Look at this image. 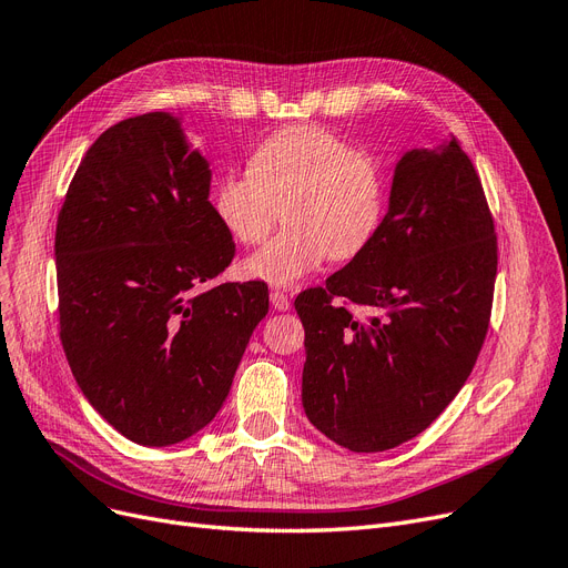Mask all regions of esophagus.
<instances>
[{
    "mask_svg": "<svg viewBox=\"0 0 568 568\" xmlns=\"http://www.w3.org/2000/svg\"><path fill=\"white\" fill-rule=\"evenodd\" d=\"M271 304H274L276 311H287L290 308V297L283 290H271Z\"/></svg>",
    "mask_w": 568,
    "mask_h": 568,
    "instance_id": "esophagus-1",
    "label": "esophagus"
}]
</instances>
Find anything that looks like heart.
I'll return each mask as SVG.
<instances>
[{
  "mask_svg": "<svg viewBox=\"0 0 568 568\" xmlns=\"http://www.w3.org/2000/svg\"><path fill=\"white\" fill-rule=\"evenodd\" d=\"M389 176L381 155L320 125L266 136L248 171H227L213 187V211L239 243H262L281 209L287 230L243 262L245 276L294 285L327 260H353L376 239Z\"/></svg>",
  "mask_w": 568,
  "mask_h": 568,
  "instance_id": "1",
  "label": "heart"
}]
</instances>
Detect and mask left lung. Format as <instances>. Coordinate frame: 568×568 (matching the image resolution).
Masks as SVG:
<instances>
[{
  "label": "left lung",
  "mask_w": 568,
  "mask_h": 568,
  "mask_svg": "<svg viewBox=\"0 0 568 568\" xmlns=\"http://www.w3.org/2000/svg\"><path fill=\"white\" fill-rule=\"evenodd\" d=\"M497 262L495 217L457 136L408 151L372 245L294 300L308 420L353 453L423 434L478 359Z\"/></svg>",
  "instance_id": "left-lung-1"
}]
</instances>
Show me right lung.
Here are the masks:
<instances>
[{"mask_svg":"<svg viewBox=\"0 0 568 568\" xmlns=\"http://www.w3.org/2000/svg\"><path fill=\"white\" fill-rule=\"evenodd\" d=\"M209 185L179 120L145 113L88 148L58 215L67 362L94 410L139 446L213 420L268 311L262 281L206 287L236 253Z\"/></svg>","mask_w":568,"mask_h":568,"instance_id":"right-lung-1","label":"right lung"}]
</instances>
